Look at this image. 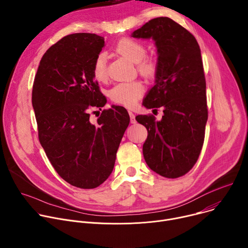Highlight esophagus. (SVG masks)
I'll list each match as a JSON object with an SVG mask.
<instances>
[{
	"mask_svg": "<svg viewBox=\"0 0 248 248\" xmlns=\"http://www.w3.org/2000/svg\"><path fill=\"white\" fill-rule=\"evenodd\" d=\"M128 114H129V118H130V123H131V124H135L136 121H135V116H134V114H133L131 111H128Z\"/></svg>",
	"mask_w": 248,
	"mask_h": 248,
	"instance_id": "34e87169",
	"label": "esophagus"
}]
</instances>
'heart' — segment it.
Instances as JSON below:
<instances>
[{
	"label": "heart",
	"mask_w": 248,
	"mask_h": 248,
	"mask_svg": "<svg viewBox=\"0 0 248 248\" xmlns=\"http://www.w3.org/2000/svg\"><path fill=\"white\" fill-rule=\"evenodd\" d=\"M115 50L120 55L136 62L137 70L141 76L147 78H154L158 70V63L153 57L145 56L146 49L142 42L133 38H123L115 46ZM93 78L97 81H103L107 78V55L99 53L92 67ZM144 93V86L138 80L124 81L115 84L109 90V97L117 104L133 107L139 98Z\"/></svg>",
	"instance_id": "b5f03b06"
}]
</instances>
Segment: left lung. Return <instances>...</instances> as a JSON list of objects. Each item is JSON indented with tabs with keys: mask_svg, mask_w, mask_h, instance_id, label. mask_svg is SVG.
Returning a JSON list of instances; mask_svg holds the SVG:
<instances>
[{
	"mask_svg": "<svg viewBox=\"0 0 248 248\" xmlns=\"http://www.w3.org/2000/svg\"><path fill=\"white\" fill-rule=\"evenodd\" d=\"M134 38H153L158 52L155 85L143 100L164 116L135 119L148 131L143 156L148 167L168 179L188 172L202 150L208 119L206 80L199 45L193 35L169 17H156L133 31Z\"/></svg>",
	"mask_w": 248,
	"mask_h": 248,
	"instance_id": "8db88e82",
	"label": "left lung"
}]
</instances>
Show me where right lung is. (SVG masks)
<instances>
[{"mask_svg":"<svg viewBox=\"0 0 248 248\" xmlns=\"http://www.w3.org/2000/svg\"><path fill=\"white\" fill-rule=\"evenodd\" d=\"M104 44L92 33L62 37L42 57L32 89L38 138L49 161L62 180L83 189L109 178L129 124L120 106L103 110L95 123L90 120V110L107 102L92 75Z\"/></svg>","mask_w":248,"mask_h":248,"instance_id":"add662e5","label":"right lung"}]
</instances>
